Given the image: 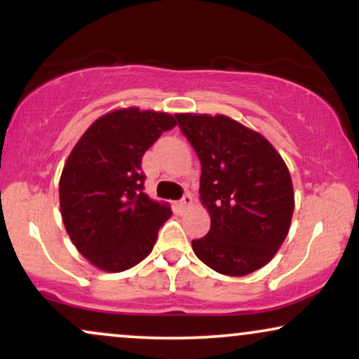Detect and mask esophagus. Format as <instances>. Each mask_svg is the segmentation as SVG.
<instances>
[{
	"mask_svg": "<svg viewBox=\"0 0 359 359\" xmlns=\"http://www.w3.org/2000/svg\"><path fill=\"white\" fill-rule=\"evenodd\" d=\"M191 204H192L191 194H185L182 199H180L179 203H177V208H179V209H187Z\"/></svg>",
	"mask_w": 359,
	"mask_h": 359,
	"instance_id": "34e87169",
	"label": "esophagus"
}]
</instances>
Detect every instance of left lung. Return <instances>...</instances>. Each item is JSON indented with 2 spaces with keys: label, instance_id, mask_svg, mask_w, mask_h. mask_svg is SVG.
<instances>
[{
  "label": "left lung",
  "instance_id": "1",
  "mask_svg": "<svg viewBox=\"0 0 359 359\" xmlns=\"http://www.w3.org/2000/svg\"><path fill=\"white\" fill-rule=\"evenodd\" d=\"M180 131L201 160V201L211 229L192 240L209 269L243 277L275 257L290 228L294 189L278 151L262 135L234 119L175 114Z\"/></svg>",
  "mask_w": 359,
  "mask_h": 359
}]
</instances>
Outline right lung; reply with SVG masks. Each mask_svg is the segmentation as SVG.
Returning <instances> with one entry per match:
<instances>
[{
    "label": "right lung",
    "instance_id": "add662e5",
    "mask_svg": "<svg viewBox=\"0 0 359 359\" xmlns=\"http://www.w3.org/2000/svg\"><path fill=\"white\" fill-rule=\"evenodd\" d=\"M168 113L118 109L93 123L69 155L59 196L65 229L97 269L123 271L150 255L170 208L145 192L142 158L163 131Z\"/></svg>",
    "mask_w": 359,
    "mask_h": 359
}]
</instances>
